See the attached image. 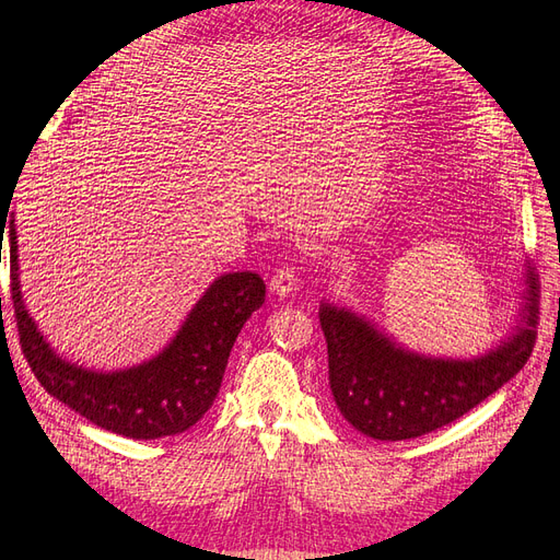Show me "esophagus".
<instances>
[{
  "mask_svg": "<svg viewBox=\"0 0 560 560\" xmlns=\"http://www.w3.org/2000/svg\"><path fill=\"white\" fill-rule=\"evenodd\" d=\"M299 290V278L294 266H282L276 270V276L270 278V292L278 296H290Z\"/></svg>",
  "mask_w": 560,
  "mask_h": 560,
  "instance_id": "obj_1",
  "label": "esophagus"
}]
</instances>
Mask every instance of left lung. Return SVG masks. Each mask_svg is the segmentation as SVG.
<instances>
[{"label": "left lung", "instance_id": "1", "mask_svg": "<svg viewBox=\"0 0 560 560\" xmlns=\"http://www.w3.org/2000/svg\"><path fill=\"white\" fill-rule=\"evenodd\" d=\"M521 319L512 336L471 360L428 358L397 346L374 322L322 303L329 387L338 411L354 430L381 442L434 432L465 416L512 381L528 362L537 338L539 296L528 270Z\"/></svg>", "mask_w": 560, "mask_h": 560}]
</instances>
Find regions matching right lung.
I'll list each match as a JSON object with an SVG mask.
<instances>
[{
    "label": "right lung",
    "instance_id": "add662e5",
    "mask_svg": "<svg viewBox=\"0 0 560 560\" xmlns=\"http://www.w3.org/2000/svg\"><path fill=\"white\" fill-rule=\"evenodd\" d=\"M4 226L21 348L46 393L93 425L128 439H161L194 428L219 393L235 338L247 317L261 308L264 280L249 270L217 278L156 358L130 369L93 371L56 354L30 317L21 296L13 219Z\"/></svg>",
    "mask_w": 560,
    "mask_h": 560
}]
</instances>
